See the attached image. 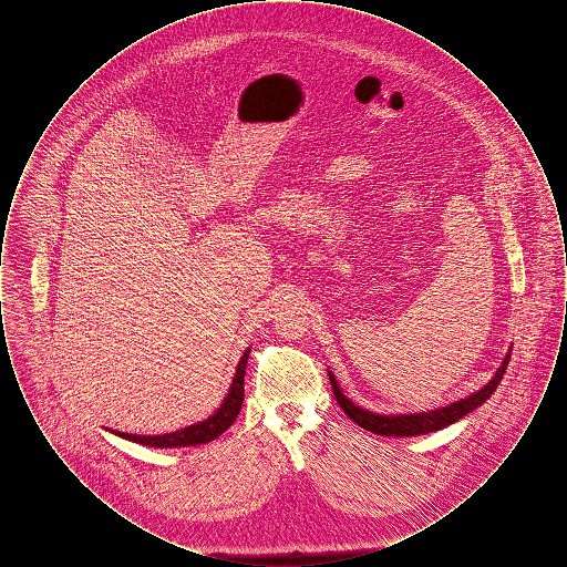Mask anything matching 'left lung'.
Listing matches in <instances>:
<instances>
[{
  "mask_svg": "<svg viewBox=\"0 0 567 567\" xmlns=\"http://www.w3.org/2000/svg\"><path fill=\"white\" fill-rule=\"evenodd\" d=\"M508 361H511V351L506 352L502 365L497 368V372L491 377L485 386H481L478 391L470 393L467 398H461L457 402L440 405V408H433V410L408 412V414H378V412H372V410H365V408L351 402L342 393V389L338 386V380L333 377V372H329V380H331V389H333V395H336L338 404L351 416L359 427H363L368 432L378 433V435H395V437H404L405 435L408 437V435H423V433L444 430V427L457 423L458 419H463L472 410H476L478 405L485 404L486 400L493 395V391L497 389L499 380L506 374Z\"/></svg>",
  "mask_w": 567,
  "mask_h": 567,
  "instance_id": "1",
  "label": "left lung"
}]
</instances>
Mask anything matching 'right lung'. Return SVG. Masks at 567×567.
Listing matches in <instances>:
<instances>
[{
	"instance_id": "right-lung-1",
	"label": "right lung",
	"mask_w": 567,
	"mask_h": 567,
	"mask_svg": "<svg viewBox=\"0 0 567 567\" xmlns=\"http://www.w3.org/2000/svg\"><path fill=\"white\" fill-rule=\"evenodd\" d=\"M248 354H250V349L243 352L225 400L216 408L215 414H210L208 419L189 425V427L176 430V432L162 433V435H137V433L114 432V430H109V432L123 437V440H130V442L142 444V446H153V449H185V446L213 442L220 433H225V430H229L234 425L236 416L240 414L244 402V372H246Z\"/></svg>"
}]
</instances>
